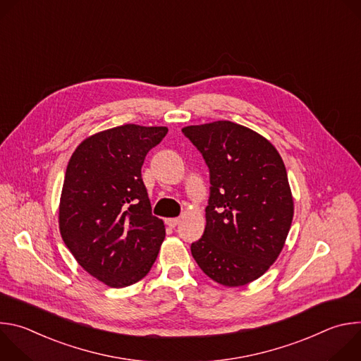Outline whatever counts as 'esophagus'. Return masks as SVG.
Listing matches in <instances>:
<instances>
[{"instance_id": "1", "label": "esophagus", "mask_w": 361, "mask_h": 361, "mask_svg": "<svg viewBox=\"0 0 361 361\" xmlns=\"http://www.w3.org/2000/svg\"><path fill=\"white\" fill-rule=\"evenodd\" d=\"M180 219L178 217H174V219H167L166 220V224L169 226V227H171V228H174V227H177L178 224H180Z\"/></svg>"}]
</instances>
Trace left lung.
Listing matches in <instances>:
<instances>
[{
    "label": "left lung",
    "mask_w": 361,
    "mask_h": 361,
    "mask_svg": "<svg viewBox=\"0 0 361 361\" xmlns=\"http://www.w3.org/2000/svg\"><path fill=\"white\" fill-rule=\"evenodd\" d=\"M210 171L205 228L191 244L198 267L212 280L245 286L277 260L294 205L277 149L255 131L231 121L184 127Z\"/></svg>",
    "instance_id": "1"
}]
</instances>
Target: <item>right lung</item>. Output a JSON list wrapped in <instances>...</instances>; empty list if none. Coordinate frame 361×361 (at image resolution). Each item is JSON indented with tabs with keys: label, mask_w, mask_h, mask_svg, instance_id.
Listing matches in <instances>:
<instances>
[{
	"label": "right lung",
	"mask_w": 361,
	"mask_h": 361,
	"mask_svg": "<svg viewBox=\"0 0 361 361\" xmlns=\"http://www.w3.org/2000/svg\"><path fill=\"white\" fill-rule=\"evenodd\" d=\"M167 127L126 124L84 140L67 166L60 231L78 264L121 288L144 279L166 237L152 216L141 167Z\"/></svg>",
	"instance_id": "1"
}]
</instances>
